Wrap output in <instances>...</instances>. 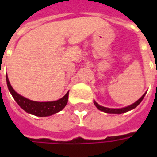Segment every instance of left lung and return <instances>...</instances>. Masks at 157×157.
I'll return each mask as SVG.
<instances>
[{
	"mask_svg": "<svg viewBox=\"0 0 157 157\" xmlns=\"http://www.w3.org/2000/svg\"><path fill=\"white\" fill-rule=\"evenodd\" d=\"M146 94V92L144 93L142 97L140 99H138L135 102H134L133 104L129 106H127V107H124V108H122V109H109V108H106V107H102V106L99 105L98 102L96 101H93V103L94 105L97 107V109H99L100 111H102V112L106 113H113V114H121V113H124L128 112V111H130L132 109H135L137 106L141 102V101L144 98V97Z\"/></svg>",
	"mask_w": 157,
	"mask_h": 157,
	"instance_id": "8db88e82",
	"label": "left lung"
}]
</instances>
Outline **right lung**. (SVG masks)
Masks as SVG:
<instances>
[{
  "mask_svg": "<svg viewBox=\"0 0 157 157\" xmlns=\"http://www.w3.org/2000/svg\"><path fill=\"white\" fill-rule=\"evenodd\" d=\"M6 84L9 92L13 97L17 103L22 108L24 111L33 115L39 117H47L55 114L56 113L61 111L68 102L69 92L63 98L53 102H35L30 99L24 98L16 92L10 84L8 76L6 75Z\"/></svg>",
  "mask_w": 157,
  "mask_h": 157,
  "instance_id": "right-lung-1",
  "label": "right lung"
}]
</instances>
